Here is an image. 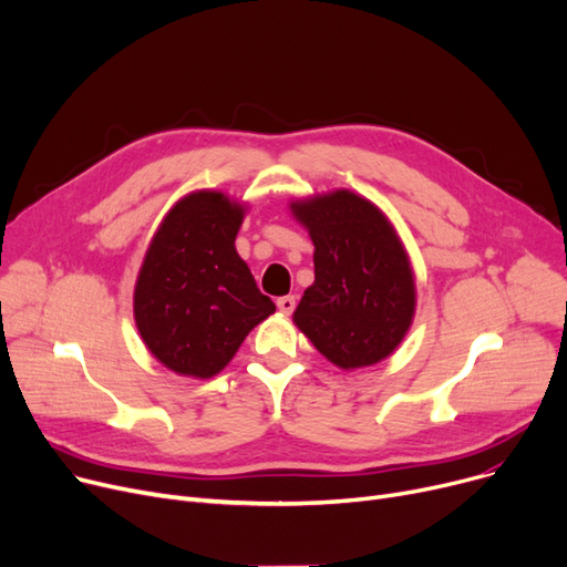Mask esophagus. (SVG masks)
<instances>
[{"instance_id": "obj_1", "label": "esophagus", "mask_w": 567, "mask_h": 567, "mask_svg": "<svg viewBox=\"0 0 567 567\" xmlns=\"http://www.w3.org/2000/svg\"><path fill=\"white\" fill-rule=\"evenodd\" d=\"M295 297L292 295H284V297H279L277 299V307H279V311L281 313H292L295 311Z\"/></svg>"}]
</instances>
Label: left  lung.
I'll use <instances>...</instances> for the list:
<instances>
[{
  "label": "left lung",
  "instance_id": "obj_1",
  "mask_svg": "<svg viewBox=\"0 0 567 567\" xmlns=\"http://www.w3.org/2000/svg\"><path fill=\"white\" fill-rule=\"evenodd\" d=\"M292 213L316 247V281L295 324L341 369L389 357L414 316V277L386 217L348 189L292 204Z\"/></svg>",
  "mask_w": 567,
  "mask_h": 567
}]
</instances>
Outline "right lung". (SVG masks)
<instances>
[{
    "instance_id": "right-lung-1",
    "label": "right lung",
    "mask_w": 567,
    "mask_h": 567,
    "mask_svg": "<svg viewBox=\"0 0 567 567\" xmlns=\"http://www.w3.org/2000/svg\"><path fill=\"white\" fill-rule=\"evenodd\" d=\"M243 208L194 192L164 217L135 288V320L148 350L181 375L213 378L249 331L275 313L236 251Z\"/></svg>"
}]
</instances>
